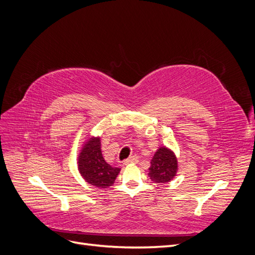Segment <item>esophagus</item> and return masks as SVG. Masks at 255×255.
I'll return each mask as SVG.
<instances>
[{"label":"esophagus","instance_id":"34e87169","mask_svg":"<svg viewBox=\"0 0 255 255\" xmlns=\"http://www.w3.org/2000/svg\"><path fill=\"white\" fill-rule=\"evenodd\" d=\"M138 161V157L136 155H133V156H129L128 159H126L125 161H123V165H128V164H135Z\"/></svg>","mask_w":255,"mask_h":255}]
</instances>
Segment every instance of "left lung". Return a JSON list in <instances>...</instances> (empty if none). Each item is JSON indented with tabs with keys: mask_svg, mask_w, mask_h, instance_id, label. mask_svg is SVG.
Instances as JSON below:
<instances>
[{
	"mask_svg": "<svg viewBox=\"0 0 255 255\" xmlns=\"http://www.w3.org/2000/svg\"><path fill=\"white\" fill-rule=\"evenodd\" d=\"M177 159L172 150L160 146L151 159L149 177L154 183L161 184L170 182L176 175Z\"/></svg>",
	"mask_w": 255,
	"mask_h": 255,
	"instance_id": "1",
	"label": "left lung"
}]
</instances>
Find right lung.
Listing matches in <instances>:
<instances>
[{
	"mask_svg": "<svg viewBox=\"0 0 255 255\" xmlns=\"http://www.w3.org/2000/svg\"><path fill=\"white\" fill-rule=\"evenodd\" d=\"M78 168L83 179L99 188H107L115 183L120 168L107 164L101 151L100 137H90L84 142L78 158Z\"/></svg>",
	"mask_w": 255,
	"mask_h": 255,
	"instance_id": "1",
	"label": "right lung"
}]
</instances>
